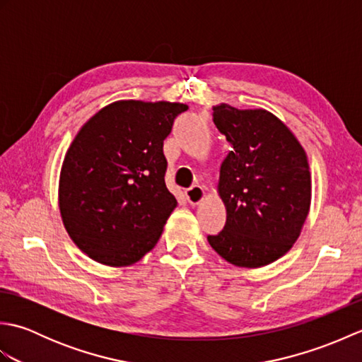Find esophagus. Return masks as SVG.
Segmentation results:
<instances>
[{
  "label": "esophagus",
  "mask_w": 362,
  "mask_h": 362,
  "mask_svg": "<svg viewBox=\"0 0 362 362\" xmlns=\"http://www.w3.org/2000/svg\"><path fill=\"white\" fill-rule=\"evenodd\" d=\"M185 196H187V201L189 202V205L194 206V205H199V204L202 202L205 193H204V188L202 187L194 185V187H191V188H188L185 191Z\"/></svg>",
  "instance_id": "34e87169"
}]
</instances>
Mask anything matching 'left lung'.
<instances>
[{
    "label": "left lung",
    "instance_id": "left-lung-1",
    "mask_svg": "<svg viewBox=\"0 0 362 362\" xmlns=\"http://www.w3.org/2000/svg\"><path fill=\"white\" fill-rule=\"evenodd\" d=\"M213 121L232 151L218 183L227 221L206 240L235 266L271 264L297 241L310 213L308 158L288 126L267 110L219 104Z\"/></svg>",
    "mask_w": 362,
    "mask_h": 362
}]
</instances>
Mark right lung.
I'll return each instance as SVG.
<instances>
[{"mask_svg": "<svg viewBox=\"0 0 362 362\" xmlns=\"http://www.w3.org/2000/svg\"><path fill=\"white\" fill-rule=\"evenodd\" d=\"M187 109L117 101L74 136L60 169L59 209L68 235L91 259L130 266L160 240L177 206L165 183L163 141Z\"/></svg>", "mask_w": 362, "mask_h": 362, "instance_id": "obj_1", "label": "right lung"}]
</instances>
